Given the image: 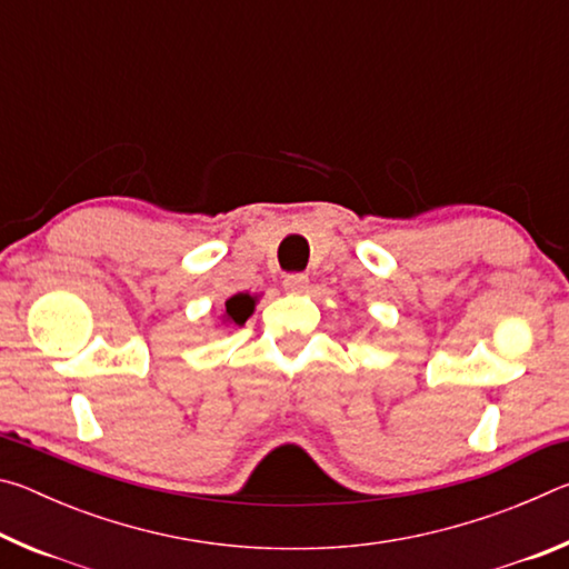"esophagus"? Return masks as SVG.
<instances>
[{"label":"esophagus","mask_w":569,"mask_h":569,"mask_svg":"<svg viewBox=\"0 0 569 569\" xmlns=\"http://www.w3.org/2000/svg\"><path fill=\"white\" fill-rule=\"evenodd\" d=\"M283 288H286V291H291V293H303L306 288H308V276H303V273H288L283 278Z\"/></svg>","instance_id":"esophagus-1"}]
</instances>
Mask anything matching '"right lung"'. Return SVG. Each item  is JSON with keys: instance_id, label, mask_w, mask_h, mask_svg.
Here are the masks:
<instances>
[{"instance_id": "add662e5", "label": "right lung", "mask_w": 569, "mask_h": 569, "mask_svg": "<svg viewBox=\"0 0 569 569\" xmlns=\"http://www.w3.org/2000/svg\"><path fill=\"white\" fill-rule=\"evenodd\" d=\"M256 311V296L250 293H236L226 301V311L220 319L226 326H243Z\"/></svg>"}]
</instances>
